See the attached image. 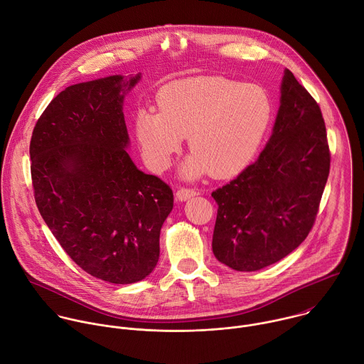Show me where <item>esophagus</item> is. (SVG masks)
<instances>
[{
    "instance_id": "esophagus-1",
    "label": "esophagus",
    "mask_w": 364,
    "mask_h": 364,
    "mask_svg": "<svg viewBox=\"0 0 364 364\" xmlns=\"http://www.w3.org/2000/svg\"><path fill=\"white\" fill-rule=\"evenodd\" d=\"M198 194V191L196 190V188H187V187H181V188H178L177 190V198L180 200V201H186V200H188V198H191V197H194V196H197Z\"/></svg>"
}]
</instances>
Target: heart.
I'll return each mask as SVG.
<instances>
[{
	"instance_id": "heart-1",
	"label": "heart",
	"mask_w": 364,
	"mask_h": 364,
	"mask_svg": "<svg viewBox=\"0 0 364 364\" xmlns=\"http://www.w3.org/2000/svg\"><path fill=\"white\" fill-rule=\"evenodd\" d=\"M159 106L140 107L134 116L143 157L151 170L163 171L188 134L193 153L181 168L186 177L207 171L228 177L244 168L259 149L274 110L264 86L224 76L176 80L160 92Z\"/></svg>"
}]
</instances>
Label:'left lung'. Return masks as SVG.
I'll list each match as a JSON object with an SVG mask.
<instances>
[{
    "label": "left lung",
    "mask_w": 364,
    "mask_h": 364,
    "mask_svg": "<svg viewBox=\"0 0 364 364\" xmlns=\"http://www.w3.org/2000/svg\"><path fill=\"white\" fill-rule=\"evenodd\" d=\"M331 151L318 102L289 69L274 132L258 160L213 191L215 258L258 271L296 250L311 232L329 177Z\"/></svg>",
    "instance_id": "8db88e82"
}]
</instances>
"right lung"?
I'll list each match as a JSON object with an SVG mask.
<instances>
[{"label": "right lung", "mask_w": 364, "mask_h": 364, "mask_svg": "<svg viewBox=\"0 0 364 364\" xmlns=\"http://www.w3.org/2000/svg\"><path fill=\"white\" fill-rule=\"evenodd\" d=\"M140 73L72 85L46 106L29 144L36 207L70 259L110 284L144 279L157 265L173 191L124 150L123 99Z\"/></svg>", "instance_id": "right-lung-1"}]
</instances>
